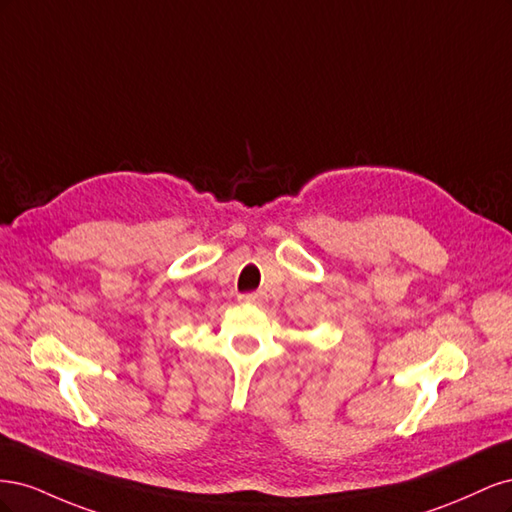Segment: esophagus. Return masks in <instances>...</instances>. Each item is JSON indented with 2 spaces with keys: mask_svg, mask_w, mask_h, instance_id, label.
Instances as JSON below:
<instances>
[{
  "mask_svg": "<svg viewBox=\"0 0 512 512\" xmlns=\"http://www.w3.org/2000/svg\"><path fill=\"white\" fill-rule=\"evenodd\" d=\"M239 301L252 303V305H260L262 301H265V294H262V292H245V294H241Z\"/></svg>",
  "mask_w": 512,
  "mask_h": 512,
  "instance_id": "obj_1",
  "label": "esophagus"
}]
</instances>
